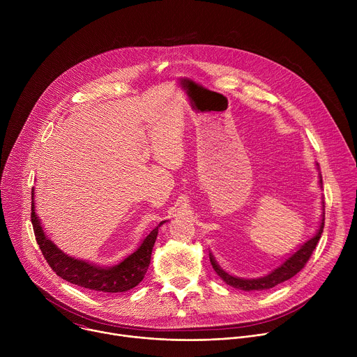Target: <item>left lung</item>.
Masks as SVG:
<instances>
[{
	"mask_svg": "<svg viewBox=\"0 0 357 357\" xmlns=\"http://www.w3.org/2000/svg\"><path fill=\"white\" fill-rule=\"evenodd\" d=\"M319 185L322 188V176H319ZM324 226H325V213L322 215V222L319 225V229L317 230L315 236L312 238H310L308 241H305L292 256H289L280 267H277L275 270H273L270 274L260 277V278H238V277H233L230 274H227L226 271H223L220 268V266L216 263L215 257L212 256L211 252V264L213 267V270L218 273V275H220V278L230 287L237 288V289H243V291H266L270 289L289 278H292L295 274H298L305 264L308 263L311 254L314 252L321 234L324 231Z\"/></svg>",
	"mask_w": 357,
	"mask_h": 357,
	"instance_id": "left-lung-1",
	"label": "left lung"
}]
</instances>
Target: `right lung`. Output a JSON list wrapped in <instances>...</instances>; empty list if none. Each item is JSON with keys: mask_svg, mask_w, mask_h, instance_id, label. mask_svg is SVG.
Returning a JSON list of instances; mask_svg holds the SVG:
<instances>
[{"mask_svg": "<svg viewBox=\"0 0 357 357\" xmlns=\"http://www.w3.org/2000/svg\"><path fill=\"white\" fill-rule=\"evenodd\" d=\"M31 211V220L36 243L50 268L68 282L87 289L110 294L128 291L142 281L151 261L152 247H154L158 236V227L165 223L161 222L158 227H155L142 240L139 247L132 254H130L128 257H126L120 264L114 267H100L66 256L65 252H62V250H59L54 244L52 240H49L45 236L40 222L35 213L33 189Z\"/></svg>", "mask_w": 357, "mask_h": 357, "instance_id": "obj_1", "label": "right lung"}]
</instances>
